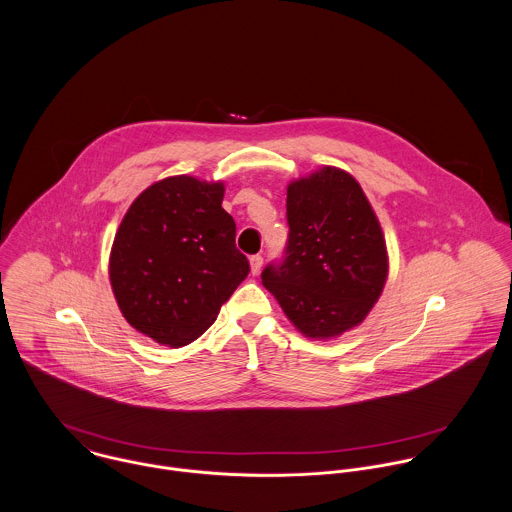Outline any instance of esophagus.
Masks as SVG:
<instances>
[{"label": "esophagus", "mask_w": 512, "mask_h": 512, "mask_svg": "<svg viewBox=\"0 0 512 512\" xmlns=\"http://www.w3.org/2000/svg\"><path fill=\"white\" fill-rule=\"evenodd\" d=\"M262 264H264V258H262L260 254H256V256L250 258V272H252V276H258V274H260Z\"/></svg>", "instance_id": "1"}]
</instances>
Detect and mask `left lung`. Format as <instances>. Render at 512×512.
Wrapping results in <instances>:
<instances>
[{
	"instance_id": "8db88e82",
	"label": "left lung",
	"mask_w": 512,
	"mask_h": 512,
	"mask_svg": "<svg viewBox=\"0 0 512 512\" xmlns=\"http://www.w3.org/2000/svg\"><path fill=\"white\" fill-rule=\"evenodd\" d=\"M286 260L262 272L293 327L335 339L361 325L388 280L384 232L359 181L331 165L288 185Z\"/></svg>"
}]
</instances>
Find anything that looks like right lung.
Here are the masks:
<instances>
[{"instance_id": "add662e5", "label": "right lung", "mask_w": 512, "mask_h": 512, "mask_svg": "<svg viewBox=\"0 0 512 512\" xmlns=\"http://www.w3.org/2000/svg\"><path fill=\"white\" fill-rule=\"evenodd\" d=\"M224 183L173 175L130 205L110 250L108 276L126 321L167 347H185L217 319L248 276Z\"/></svg>"}]
</instances>
